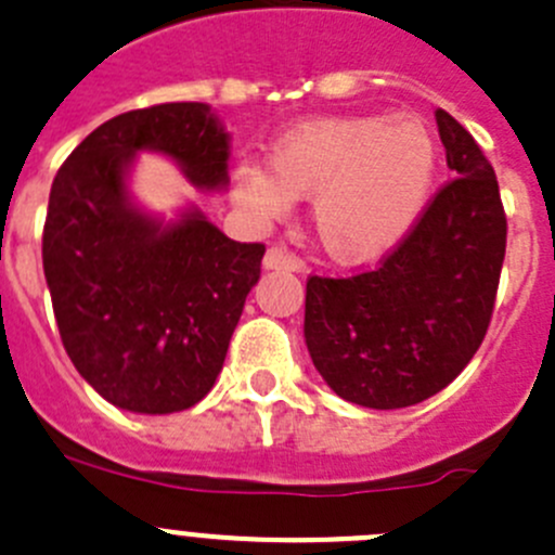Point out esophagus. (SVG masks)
I'll use <instances>...</instances> for the list:
<instances>
[{
	"label": "esophagus",
	"mask_w": 555,
	"mask_h": 555,
	"mask_svg": "<svg viewBox=\"0 0 555 555\" xmlns=\"http://www.w3.org/2000/svg\"><path fill=\"white\" fill-rule=\"evenodd\" d=\"M264 270H285V272H299L301 261L296 259L291 250H285L283 245H275V248L267 250L264 256Z\"/></svg>",
	"instance_id": "34e87169"
}]
</instances>
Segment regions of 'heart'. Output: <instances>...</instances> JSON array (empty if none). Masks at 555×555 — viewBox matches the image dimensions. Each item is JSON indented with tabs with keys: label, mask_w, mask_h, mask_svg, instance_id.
Segmentation results:
<instances>
[{
	"label": "heart",
	"mask_w": 555,
	"mask_h": 555,
	"mask_svg": "<svg viewBox=\"0 0 555 555\" xmlns=\"http://www.w3.org/2000/svg\"><path fill=\"white\" fill-rule=\"evenodd\" d=\"M270 175L243 167L234 196L283 216L296 196L312 199L323 250L364 264L391 250L418 218L437 167L429 126L415 115L318 118L294 126L270 147Z\"/></svg>",
	"instance_id": "b5f03b06"
}]
</instances>
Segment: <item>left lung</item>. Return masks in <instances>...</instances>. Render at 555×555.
<instances>
[{"instance_id":"1","label":"left lung","mask_w":555,"mask_h":555,"mask_svg":"<svg viewBox=\"0 0 555 555\" xmlns=\"http://www.w3.org/2000/svg\"><path fill=\"white\" fill-rule=\"evenodd\" d=\"M451 172L375 270L307 280L305 339L337 397L397 410L435 397L480 348L502 275L507 218L475 137L437 109Z\"/></svg>"}]
</instances>
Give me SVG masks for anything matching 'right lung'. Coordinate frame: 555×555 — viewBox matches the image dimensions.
Returning a JSON list of instances; mask_svg holds the SVG:
<instances>
[{
	"instance_id": "obj_1",
	"label": "right lung",
	"mask_w": 555,
	"mask_h": 555,
	"mask_svg": "<svg viewBox=\"0 0 555 555\" xmlns=\"http://www.w3.org/2000/svg\"><path fill=\"white\" fill-rule=\"evenodd\" d=\"M140 151L178 162L196 189H227L229 134L207 104L115 115L53 178L42 267L75 370L115 408L167 415L216 383L264 245L234 243L196 207L175 223L137 210L126 175Z\"/></svg>"
}]
</instances>
